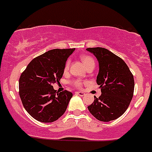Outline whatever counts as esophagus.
I'll list each match as a JSON object with an SVG mask.
<instances>
[{
    "instance_id": "obj_1",
    "label": "esophagus",
    "mask_w": 152,
    "mask_h": 152,
    "mask_svg": "<svg viewBox=\"0 0 152 152\" xmlns=\"http://www.w3.org/2000/svg\"><path fill=\"white\" fill-rule=\"evenodd\" d=\"M76 94H77V95L79 96H84L85 95V93L83 92H81V91H77V92H76Z\"/></svg>"
}]
</instances>
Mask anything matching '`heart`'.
I'll use <instances>...</instances> for the list:
<instances>
[{"label":"heart","mask_w":152,"mask_h":152,"mask_svg":"<svg viewBox=\"0 0 152 152\" xmlns=\"http://www.w3.org/2000/svg\"><path fill=\"white\" fill-rule=\"evenodd\" d=\"M81 60H82V63H83V64L85 65V67H86V69L92 65L95 66V61H94V58H93L92 57L89 56H82L81 57ZM69 66H70V60H67L65 65H64V71L68 70ZM73 85L76 87H77V88H81L82 85V82L81 80H79V79H76V80L73 81Z\"/></svg>","instance_id":"1"}]
</instances>
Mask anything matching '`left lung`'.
Wrapping results in <instances>:
<instances>
[{"instance_id":"obj_1","label":"left lung","mask_w":152,"mask_h":152,"mask_svg":"<svg viewBox=\"0 0 152 152\" xmlns=\"http://www.w3.org/2000/svg\"><path fill=\"white\" fill-rule=\"evenodd\" d=\"M99 62L96 83L102 94L88 107L90 113L99 121L109 122L119 118L129 107L134 89L132 72L124 61L102 48H87Z\"/></svg>"}]
</instances>
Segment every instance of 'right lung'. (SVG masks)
Here are the masks:
<instances>
[{"label": "right lung", "instance_id": "add662e5", "mask_svg": "<svg viewBox=\"0 0 152 152\" xmlns=\"http://www.w3.org/2000/svg\"><path fill=\"white\" fill-rule=\"evenodd\" d=\"M73 49H53L29 62L19 79V95L31 117L42 123H52L61 117L73 94L58 92L53 84L58 82Z\"/></svg>", "mask_w": 152, "mask_h": 152}]
</instances>
